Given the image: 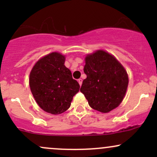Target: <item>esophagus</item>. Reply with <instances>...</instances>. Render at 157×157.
Listing matches in <instances>:
<instances>
[{"instance_id":"1","label":"esophagus","mask_w":157,"mask_h":157,"mask_svg":"<svg viewBox=\"0 0 157 157\" xmlns=\"http://www.w3.org/2000/svg\"><path fill=\"white\" fill-rule=\"evenodd\" d=\"M78 82H79V84H80V86H81V85H82V79H78Z\"/></svg>"}]
</instances>
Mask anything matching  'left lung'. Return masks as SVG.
Here are the masks:
<instances>
[{"label": "left lung", "mask_w": 157, "mask_h": 157, "mask_svg": "<svg viewBox=\"0 0 157 157\" xmlns=\"http://www.w3.org/2000/svg\"><path fill=\"white\" fill-rule=\"evenodd\" d=\"M86 77L80 91L89 105L102 113H108L121 103L127 91L128 77L119 61L109 53L98 50L85 58Z\"/></svg>", "instance_id": "obj_1"}]
</instances>
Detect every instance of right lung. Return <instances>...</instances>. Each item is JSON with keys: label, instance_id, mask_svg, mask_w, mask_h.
<instances>
[{"label": "right lung", "instance_id": "right-lung-1", "mask_svg": "<svg viewBox=\"0 0 157 157\" xmlns=\"http://www.w3.org/2000/svg\"><path fill=\"white\" fill-rule=\"evenodd\" d=\"M64 63V55L52 52L40 59L30 72L29 86L34 98L41 109L52 114L68 109L80 90V85Z\"/></svg>", "mask_w": 157, "mask_h": 157}]
</instances>
